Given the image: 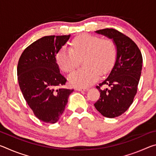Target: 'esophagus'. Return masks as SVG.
Listing matches in <instances>:
<instances>
[{"label": "esophagus", "mask_w": 156, "mask_h": 156, "mask_svg": "<svg viewBox=\"0 0 156 156\" xmlns=\"http://www.w3.org/2000/svg\"><path fill=\"white\" fill-rule=\"evenodd\" d=\"M89 89V88L88 87H78V88H76V90H78V91H87Z\"/></svg>", "instance_id": "obj_1"}]
</instances>
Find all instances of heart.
<instances>
[{"label": "heart", "instance_id": "1", "mask_svg": "<svg viewBox=\"0 0 156 156\" xmlns=\"http://www.w3.org/2000/svg\"><path fill=\"white\" fill-rule=\"evenodd\" d=\"M116 57V49L110 39L84 34L73 39L71 47L65 46L57 54L60 67L66 73L77 68L83 59L84 68L73 73L69 81L73 86L84 87L93 84L99 77L112 69Z\"/></svg>", "mask_w": 156, "mask_h": 156}]
</instances>
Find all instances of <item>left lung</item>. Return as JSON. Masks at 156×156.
I'll use <instances>...</instances> for the list:
<instances>
[{
  "mask_svg": "<svg viewBox=\"0 0 156 156\" xmlns=\"http://www.w3.org/2000/svg\"><path fill=\"white\" fill-rule=\"evenodd\" d=\"M113 39L117 48L114 67L108 77L96 88L100 92L94 104L96 109L107 118L118 117L133 103L141 75L142 56L138 47L127 36L112 28L96 31ZM105 84L109 89H103Z\"/></svg>",
  "mask_w": 156,
  "mask_h": 156,
  "instance_id": "obj_1",
  "label": "left lung"
}]
</instances>
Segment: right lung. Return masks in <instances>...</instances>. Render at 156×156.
Masks as SVG:
<instances>
[{
  "label": "right lung",
  "instance_id": "right-lung-1",
  "mask_svg": "<svg viewBox=\"0 0 156 156\" xmlns=\"http://www.w3.org/2000/svg\"><path fill=\"white\" fill-rule=\"evenodd\" d=\"M69 37L44 36L29 45L18 60V80L23 97L36 117L45 123L59 120L73 91L63 87L67 79L56 59Z\"/></svg>",
  "mask_w": 156,
  "mask_h": 156
}]
</instances>
